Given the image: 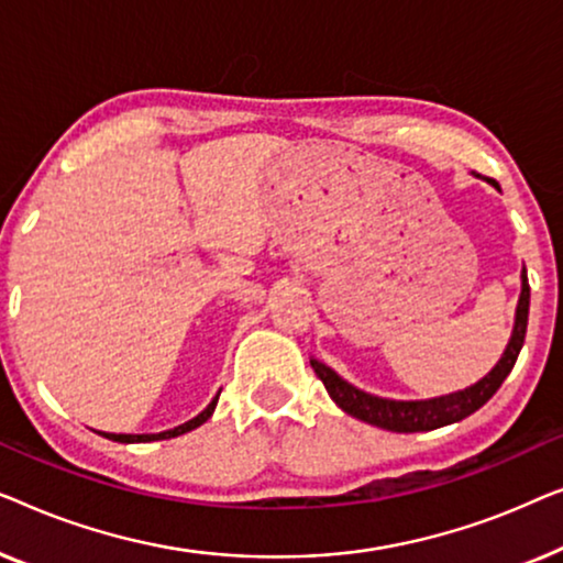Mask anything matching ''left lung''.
<instances>
[{
	"instance_id": "8db88e82",
	"label": "left lung",
	"mask_w": 563,
	"mask_h": 563,
	"mask_svg": "<svg viewBox=\"0 0 563 563\" xmlns=\"http://www.w3.org/2000/svg\"><path fill=\"white\" fill-rule=\"evenodd\" d=\"M528 308H530V285L528 275L522 271V290L518 300V316H516V329H512V339L505 350L503 360L497 362V367L489 372L485 379H479L477 385L466 387L462 393L443 395V398L433 400H385L367 395L344 383L334 369H329L327 364L311 360V367L319 379L327 387L331 400L336 402L344 413L360 418L364 423L377 426V429L395 431V433H416V431H433L441 426L456 423L462 418L472 416L474 410H479L493 395L500 390L505 377L510 375V369L516 367L518 354L526 342V329H528Z\"/></svg>"
}]
</instances>
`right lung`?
Wrapping results in <instances>:
<instances>
[{
    "label": "right lung",
    "instance_id": "1",
    "mask_svg": "<svg viewBox=\"0 0 563 563\" xmlns=\"http://www.w3.org/2000/svg\"><path fill=\"white\" fill-rule=\"evenodd\" d=\"M217 400H219V395L209 402V408L201 410V413L194 418V421H188V423H184V426H176V429H170V431H163V433H134V437H132V433H104V437L112 439V441H120V443H145V441L176 439V437H180V433H188V431L199 429L201 423L209 421L211 413H213V408H217Z\"/></svg>",
    "mask_w": 563,
    "mask_h": 563
}]
</instances>
